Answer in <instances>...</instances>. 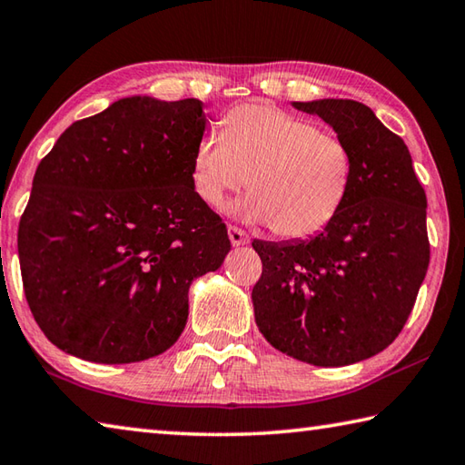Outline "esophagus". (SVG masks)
<instances>
[{
    "instance_id": "obj_1",
    "label": "esophagus",
    "mask_w": 465,
    "mask_h": 465,
    "mask_svg": "<svg viewBox=\"0 0 465 465\" xmlns=\"http://www.w3.org/2000/svg\"><path fill=\"white\" fill-rule=\"evenodd\" d=\"M227 233H230V242L233 246H243V243H248V233L242 230L238 225H227Z\"/></svg>"
}]
</instances>
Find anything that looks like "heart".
<instances>
[{"mask_svg": "<svg viewBox=\"0 0 465 465\" xmlns=\"http://www.w3.org/2000/svg\"><path fill=\"white\" fill-rule=\"evenodd\" d=\"M353 171V152L340 134L274 105L246 104L222 117L219 136L199 140L191 183L209 207L248 183L252 193L235 213L268 223L281 238L305 240L340 215Z\"/></svg>", "mask_w": 465, "mask_h": 465, "instance_id": "b5f03b06", "label": "heart"}]
</instances>
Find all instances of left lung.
<instances>
[{
    "label": "left lung",
    "instance_id": "8db88e82",
    "mask_svg": "<svg viewBox=\"0 0 465 465\" xmlns=\"http://www.w3.org/2000/svg\"><path fill=\"white\" fill-rule=\"evenodd\" d=\"M317 114L353 152L351 191L307 242L252 246L262 274L252 291L260 333L313 366H348L386 350L415 307L427 274V195L409 148L353 99L294 104Z\"/></svg>",
    "mask_w": 465,
    "mask_h": 465
}]
</instances>
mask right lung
Wrapping results in <instances>:
<instances>
[{
  "label": "right lung",
  "instance_id": "1",
  "mask_svg": "<svg viewBox=\"0 0 465 465\" xmlns=\"http://www.w3.org/2000/svg\"><path fill=\"white\" fill-rule=\"evenodd\" d=\"M201 107L120 99L40 160L18 230L24 294L71 356L130 364L166 351L187 325L191 282L230 252L191 183Z\"/></svg>",
  "mask_w": 465,
  "mask_h": 465
}]
</instances>
